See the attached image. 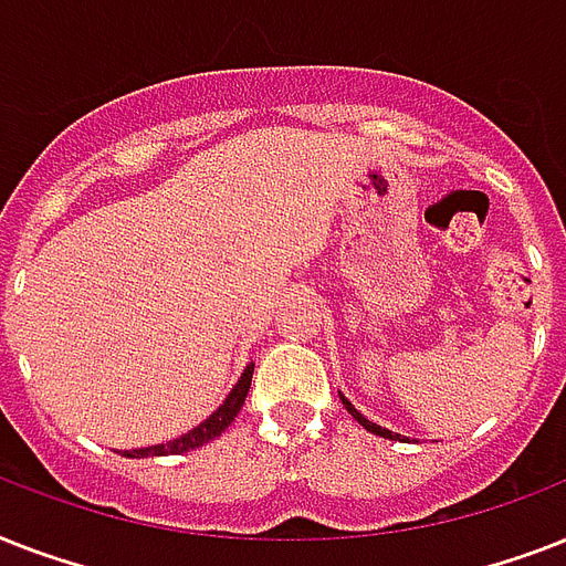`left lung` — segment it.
Masks as SVG:
<instances>
[{"instance_id": "left-lung-1", "label": "left lung", "mask_w": 566, "mask_h": 566, "mask_svg": "<svg viewBox=\"0 0 566 566\" xmlns=\"http://www.w3.org/2000/svg\"><path fill=\"white\" fill-rule=\"evenodd\" d=\"M340 402H344V408H346V411H349V413H353L355 420L361 422L364 429L373 431V434H378V438H387V440H399V438H402V434H396V431H390V429H381V426H378V422H370V420H367V417H364V413L358 411V408H355V405L349 402V399H346V396H340Z\"/></svg>"}]
</instances>
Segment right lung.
Masks as SVG:
<instances>
[{
    "instance_id": "obj_1",
    "label": "right lung",
    "mask_w": 566,
    "mask_h": 566,
    "mask_svg": "<svg viewBox=\"0 0 566 566\" xmlns=\"http://www.w3.org/2000/svg\"><path fill=\"white\" fill-rule=\"evenodd\" d=\"M252 370H255V364H249L247 370H243V376L238 378V385L231 387V394L226 396V402L217 408V411L208 417L205 422H199L196 429H190L188 434H181V438L170 440V443H158V447H146V449H128V452H123L126 458H146V455H181V452H190V449L202 447V443H208V440L220 438L222 431L229 429L231 420L238 417L240 405H243V399H247L249 394V385H252Z\"/></svg>"
}]
</instances>
